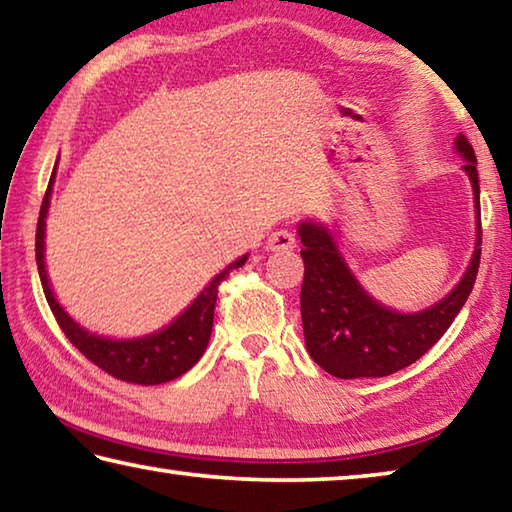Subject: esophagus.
Listing matches in <instances>:
<instances>
[{
	"mask_svg": "<svg viewBox=\"0 0 512 512\" xmlns=\"http://www.w3.org/2000/svg\"><path fill=\"white\" fill-rule=\"evenodd\" d=\"M266 248L273 250V253H280V250H293L296 248V237L291 235L289 230H275L266 241Z\"/></svg>",
	"mask_w": 512,
	"mask_h": 512,
	"instance_id": "obj_1",
	"label": "esophagus"
}]
</instances>
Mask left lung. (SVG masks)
<instances>
[{"mask_svg": "<svg viewBox=\"0 0 512 512\" xmlns=\"http://www.w3.org/2000/svg\"><path fill=\"white\" fill-rule=\"evenodd\" d=\"M454 151L465 160L463 171L474 192L476 239L474 253L456 287L443 300L420 311H397L370 296L357 280L336 241L334 230L316 219L298 223L305 280L300 314L309 357L339 379L386 377L411 366L454 323L472 293L481 259V212L476 155L465 135L454 140Z\"/></svg>", "mask_w": 512, "mask_h": 512, "instance_id": "8db88e82", "label": "left lung"}]
</instances>
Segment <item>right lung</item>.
I'll return each instance as SVG.
<instances>
[{
    "label": "right lung",
    "instance_id": "add662e5",
    "mask_svg": "<svg viewBox=\"0 0 512 512\" xmlns=\"http://www.w3.org/2000/svg\"><path fill=\"white\" fill-rule=\"evenodd\" d=\"M60 158V155H58ZM58 160L51 171L47 194L42 198L40 219L36 230V262L42 282V291L49 302L51 311L58 320L60 329L65 336L79 348L92 363H97L101 370L121 381H131V384L155 386L171 381L194 366L203 357V352L210 343L212 323H214V305L216 293H219V282L228 275L232 268H239L248 262V255H241L235 262H230L223 271L216 273L207 287L192 300V305L185 307L180 314L162 329H155L151 334L135 336V339H112V336L94 334L85 329L81 323L67 314L65 307L60 305L51 289L47 262H45V237H47V214L51 203V192L56 183Z\"/></svg>",
    "mask_w": 512,
    "mask_h": 512
}]
</instances>
